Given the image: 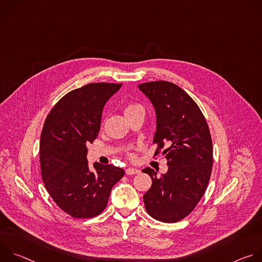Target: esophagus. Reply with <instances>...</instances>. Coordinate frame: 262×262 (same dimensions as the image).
<instances>
[{
  "instance_id": "1",
  "label": "esophagus",
  "mask_w": 262,
  "mask_h": 262,
  "mask_svg": "<svg viewBox=\"0 0 262 262\" xmlns=\"http://www.w3.org/2000/svg\"><path fill=\"white\" fill-rule=\"evenodd\" d=\"M125 173H126L127 175H135V174L140 173V170H139V169H137V168H133V167H130V168H127V169L125 170Z\"/></svg>"
}]
</instances>
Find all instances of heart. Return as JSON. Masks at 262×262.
I'll return each instance as SVG.
<instances>
[{"label": "heart", "instance_id": "b5f03b06", "mask_svg": "<svg viewBox=\"0 0 262 262\" xmlns=\"http://www.w3.org/2000/svg\"><path fill=\"white\" fill-rule=\"evenodd\" d=\"M137 107H141V106H140L139 104H137V103H130V104H128V105H126V106H125L124 112L126 113V112L132 111V110H135V108H137Z\"/></svg>", "mask_w": 262, "mask_h": 262}]
</instances>
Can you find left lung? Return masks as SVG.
Returning <instances> with one entry per match:
<instances>
[{"label": "left lung", "instance_id": "obj_1", "mask_svg": "<svg viewBox=\"0 0 262 262\" xmlns=\"http://www.w3.org/2000/svg\"><path fill=\"white\" fill-rule=\"evenodd\" d=\"M139 89L155 106L158 143L155 156L166 144L168 171L144 173L152 184L143 196L147 212L164 223H175L190 214L205 193L212 167V142L207 122L197 103L177 85L157 81L140 84Z\"/></svg>", "mask_w": 262, "mask_h": 262}]
</instances>
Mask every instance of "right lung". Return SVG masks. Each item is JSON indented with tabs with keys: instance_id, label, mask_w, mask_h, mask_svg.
Wrapping results in <instances>:
<instances>
[{
	"instance_id": "right-lung-1",
	"label": "right lung",
	"mask_w": 262,
	"mask_h": 262,
	"mask_svg": "<svg viewBox=\"0 0 262 262\" xmlns=\"http://www.w3.org/2000/svg\"><path fill=\"white\" fill-rule=\"evenodd\" d=\"M121 86L91 83L72 90L46 119L39 152L42 180L55 203L72 217L99 214L112 188L124 175L113 165L95 163L91 170L87 161V145L99 133L103 106Z\"/></svg>"
}]
</instances>
